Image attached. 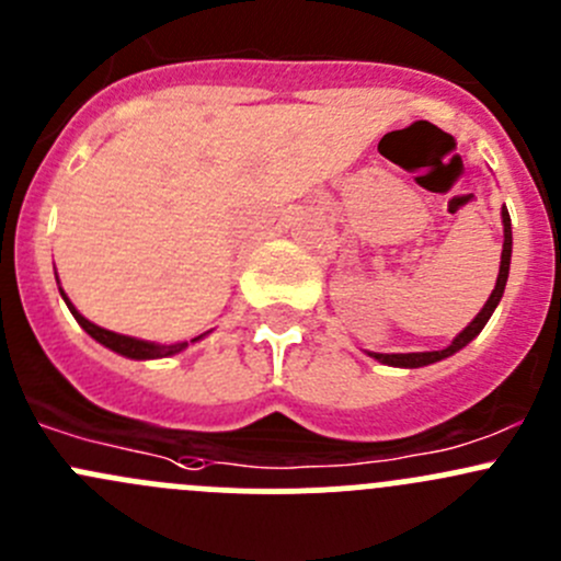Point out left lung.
<instances>
[{"mask_svg": "<svg viewBox=\"0 0 561 561\" xmlns=\"http://www.w3.org/2000/svg\"><path fill=\"white\" fill-rule=\"evenodd\" d=\"M502 225H505V244H502V263H500V276H496L494 290H491L489 301L483 304V309H480L478 317H474V320L469 322L461 333H458L454 342H450L445 350H432V353H369L371 358L380 360V364H388V366H401V369H417V366H428V364H437V360H443V358H450V355L458 353L461 347H467V344L472 342L480 331H483V325L489 322V317L494 314L496 304L502 301V293H505V285H507V274H511L513 230H511V214H507V208H502Z\"/></svg>", "mask_w": 561, "mask_h": 561, "instance_id": "8db88e82", "label": "left lung"}]
</instances>
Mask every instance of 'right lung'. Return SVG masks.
I'll return each mask as SVG.
<instances>
[{
	"label": "right lung",
	"mask_w": 561,
	"mask_h": 561,
	"mask_svg": "<svg viewBox=\"0 0 561 561\" xmlns=\"http://www.w3.org/2000/svg\"><path fill=\"white\" fill-rule=\"evenodd\" d=\"M61 298H65L67 309H70L72 317L78 320V325L83 328V331L89 333L92 339H98L100 344H105L107 350H113V353L124 355V358H135V360H149V358H168V355H175L181 353V350H186L190 344L201 342L206 333H201V336L190 339V342H179V344H157V342H144V339H135V336H124V333H113V331H105V328L94 325V322H89L87 317H83L81 312H78L76 307L70 304V298L65 296V290L59 287Z\"/></svg>",
	"instance_id": "obj_1"
}]
</instances>
